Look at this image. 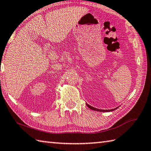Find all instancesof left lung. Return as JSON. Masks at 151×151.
Returning <instances> with one entry per match:
<instances>
[{"instance_id":"8db88e82","label":"left lung","mask_w":151,"mask_h":151,"mask_svg":"<svg viewBox=\"0 0 151 151\" xmlns=\"http://www.w3.org/2000/svg\"><path fill=\"white\" fill-rule=\"evenodd\" d=\"M86 104H87V106L90 109H91V110H95V111H98V112H112V111H113V110H116V109H118V107H117V108H116V109H111V110H101V109H96V108H95V107H93V106H90L89 104H87L86 103Z\"/></svg>"}]
</instances>
